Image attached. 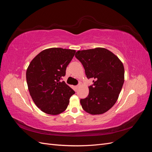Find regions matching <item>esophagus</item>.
<instances>
[{"mask_svg":"<svg viewBox=\"0 0 152 152\" xmlns=\"http://www.w3.org/2000/svg\"><path fill=\"white\" fill-rule=\"evenodd\" d=\"M79 85H77V86H75V89H77L78 88H79Z\"/></svg>","mask_w":152,"mask_h":152,"instance_id":"obj_1","label":"esophagus"}]
</instances>
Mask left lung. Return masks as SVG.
<instances>
[{
  "instance_id": "obj_1",
  "label": "left lung",
  "mask_w": 152,
  "mask_h": 152,
  "mask_svg": "<svg viewBox=\"0 0 152 152\" xmlns=\"http://www.w3.org/2000/svg\"><path fill=\"white\" fill-rule=\"evenodd\" d=\"M75 57L83 65L88 79H93L87 97L80 99L82 107L92 115L105 113L117 101L124 82V68L109 50L97 48L78 50Z\"/></svg>"
}]
</instances>
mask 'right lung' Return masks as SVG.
I'll return each instance as SVG.
<instances>
[{"instance_id": "1", "label": "right lung", "mask_w": 152, "mask_h": 152, "mask_svg": "<svg viewBox=\"0 0 152 152\" xmlns=\"http://www.w3.org/2000/svg\"><path fill=\"white\" fill-rule=\"evenodd\" d=\"M75 52L50 48L42 50L30 62L26 73L27 85L34 102L43 112L50 115L63 112L75 94L61 79Z\"/></svg>"}]
</instances>
